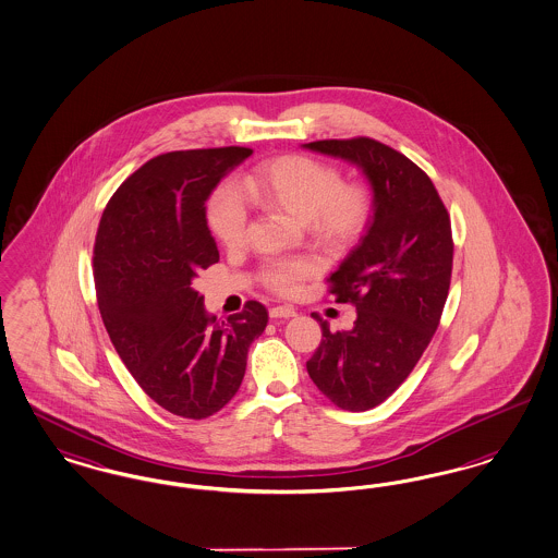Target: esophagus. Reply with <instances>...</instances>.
<instances>
[{"mask_svg":"<svg viewBox=\"0 0 558 558\" xmlns=\"http://www.w3.org/2000/svg\"><path fill=\"white\" fill-rule=\"evenodd\" d=\"M270 318H291V316H295V310L291 308V306H275V308L269 310Z\"/></svg>","mask_w":558,"mask_h":558,"instance_id":"obj_1","label":"esophagus"}]
</instances>
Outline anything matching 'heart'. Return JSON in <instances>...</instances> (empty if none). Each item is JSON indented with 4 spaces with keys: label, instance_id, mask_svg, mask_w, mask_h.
<instances>
[{
    "label": "heart",
    "instance_id": "obj_1",
    "mask_svg": "<svg viewBox=\"0 0 558 558\" xmlns=\"http://www.w3.org/2000/svg\"><path fill=\"white\" fill-rule=\"evenodd\" d=\"M240 192L256 207L288 215L300 221L325 248L341 250L355 244L374 215V192L364 182H341L335 167L306 155H286L254 167L242 180ZM208 228L226 246L244 242L248 215L238 194L219 187L207 208ZM306 258L275 260L263 269V283L275 293L291 295L312 275Z\"/></svg>",
    "mask_w": 558,
    "mask_h": 558
}]
</instances>
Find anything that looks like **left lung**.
Masks as SVG:
<instances>
[{
  "mask_svg": "<svg viewBox=\"0 0 558 558\" xmlns=\"http://www.w3.org/2000/svg\"><path fill=\"white\" fill-rule=\"evenodd\" d=\"M304 148L362 169L374 192L371 226L329 277L335 302L357 316L332 332L314 314L323 341L306 362L337 408L366 412L399 389L438 327L453 270L451 219L433 180L391 146L360 136Z\"/></svg>",
  "mask_w": 558,
  "mask_h": 558,
  "instance_id": "8db88e82",
  "label": "left lung"
}]
</instances>
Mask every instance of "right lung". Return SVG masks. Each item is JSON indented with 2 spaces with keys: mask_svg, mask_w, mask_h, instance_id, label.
<instances>
[{
  "mask_svg": "<svg viewBox=\"0 0 558 558\" xmlns=\"http://www.w3.org/2000/svg\"><path fill=\"white\" fill-rule=\"evenodd\" d=\"M250 155L223 146L146 161L107 203L95 240L97 302L113 348L155 403L190 420L228 405L269 323L254 300L219 323L192 288L219 260L205 203Z\"/></svg>",
  "mask_w": 558,
  "mask_h": 558,
  "instance_id": "1",
  "label": "right lung"
}]
</instances>
